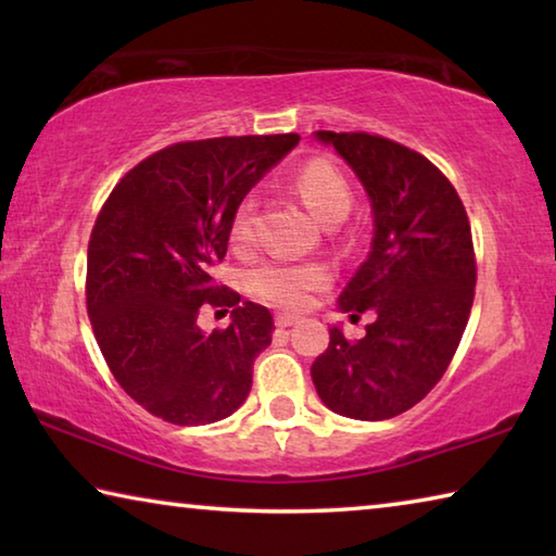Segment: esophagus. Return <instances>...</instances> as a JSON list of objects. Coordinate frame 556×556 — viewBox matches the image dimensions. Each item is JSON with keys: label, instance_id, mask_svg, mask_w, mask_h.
Wrapping results in <instances>:
<instances>
[{"label": "esophagus", "instance_id": "obj_1", "mask_svg": "<svg viewBox=\"0 0 556 556\" xmlns=\"http://www.w3.org/2000/svg\"><path fill=\"white\" fill-rule=\"evenodd\" d=\"M296 321H299L296 314H277V316H275V324H277L279 328H289V326H294Z\"/></svg>", "mask_w": 556, "mask_h": 556}]
</instances>
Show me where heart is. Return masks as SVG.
<instances>
[{"mask_svg":"<svg viewBox=\"0 0 556 556\" xmlns=\"http://www.w3.org/2000/svg\"><path fill=\"white\" fill-rule=\"evenodd\" d=\"M296 191L318 220L326 225L341 223L351 211L353 195L345 176L328 162H308L296 174ZM255 228V201L242 199L232 215V240L248 242ZM331 281V271L321 262H287L267 260L248 275L252 294L277 306L301 308L308 304L314 291L324 289Z\"/></svg>","mask_w":556,"mask_h":556,"instance_id":"heart-1","label":"heart"}]
</instances>
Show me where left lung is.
<instances>
[{
	"instance_id": "1",
	"label": "left lung",
	"mask_w": 556,
	"mask_h": 556,
	"mask_svg": "<svg viewBox=\"0 0 556 556\" xmlns=\"http://www.w3.org/2000/svg\"><path fill=\"white\" fill-rule=\"evenodd\" d=\"M372 205L368 260L341 291L343 312L375 314L361 341L331 328L312 365L318 397L351 419L412 409L444 378L476 294V252L456 188L414 149L368 131L318 129Z\"/></svg>"
}]
</instances>
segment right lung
<instances>
[{"label":"right lung","mask_w":556,"mask_h":556,"mask_svg":"<svg viewBox=\"0 0 556 556\" xmlns=\"http://www.w3.org/2000/svg\"><path fill=\"white\" fill-rule=\"evenodd\" d=\"M299 135L176 142L112 188L88 242L86 304L110 372L131 400L178 427L213 425L248 400L255 357L271 343L269 308L213 279L232 215ZM205 305L232 307L203 334Z\"/></svg>","instance_id":"add662e5"}]
</instances>
